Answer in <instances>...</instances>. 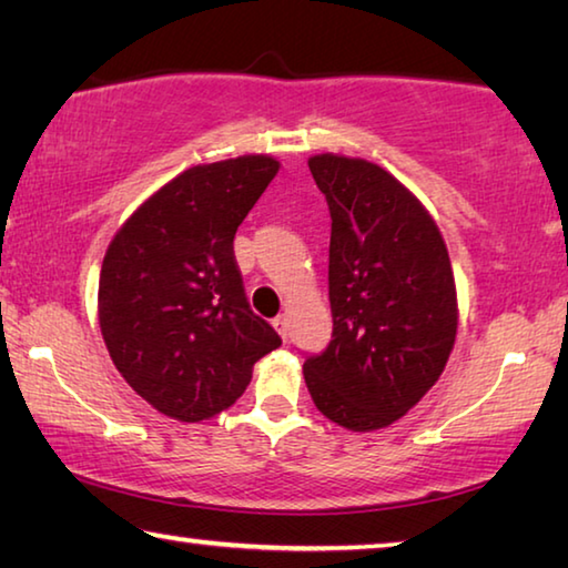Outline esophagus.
I'll list each match as a JSON object with an SVG mask.
<instances>
[{"instance_id": "esophagus-1", "label": "esophagus", "mask_w": 568, "mask_h": 568, "mask_svg": "<svg viewBox=\"0 0 568 568\" xmlns=\"http://www.w3.org/2000/svg\"><path fill=\"white\" fill-rule=\"evenodd\" d=\"M273 328L277 331V335H281L283 341L287 338V318H285V315H277V318L273 321Z\"/></svg>"}]
</instances>
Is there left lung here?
Segmentation results:
<instances>
[{
	"mask_svg": "<svg viewBox=\"0 0 568 568\" xmlns=\"http://www.w3.org/2000/svg\"><path fill=\"white\" fill-rule=\"evenodd\" d=\"M307 168L333 220V341L305 358V386L338 426L386 428L426 396L454 351L448 250L428 210L390 172L331 152Z\"/></svg>",
	"mask_w": 568,
	"mask_h": 568,
	"instance_id": "8db88e82",
	"label": "left lung"
}]
</instances>
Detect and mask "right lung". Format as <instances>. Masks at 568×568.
Returning a JSON list of instances; mask_svg holds the SVG:
<instances>
[{
  "label": "right lung",
  "instance_id": "add662e5",
  "mask_svg": "<svg viewBox=\"0 0 568 568\" xmlns=\"http://www.w3.org/2000/svg\"><path fill=\"white\" fill-rule=\"evenodd\" d=\"M281 162L243 155L190 168L112 237L100 273V328L138 396L197 423L243 396L281 335L250 311L235 263L237 225Z\"/></svg>",
  "mask_w": 568,
  "mask_h": 568
}]
</instances>
